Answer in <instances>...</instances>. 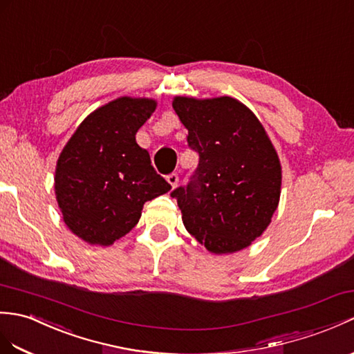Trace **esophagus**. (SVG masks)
Returning <instances> with one entry per match:
<instances>
[{
    "instance_id": "34e87169",
    "label": "esophagus",
    "mask_w": 354,
    "mask_h": 354,
    "mask_svg": "<svg viewBox=\"0 0 354 354\" xmlns=\"http://www.w3.org/2000/svg\"><path fill=\"white\" fill-rule=\"evenodd\" d=\"M166 179H167V183L171 185V188H175L179 183V176L176 174H170Z\"/></svg>"
}]
</instances>
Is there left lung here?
Segmentation results:
<instances>
[{"label":"left lung","mask_w":354,"mask_h":354,"mask_svg":"<svg viewBox=\"0 0 354 354\" xmlns=\"http://www.w3.org/2000/svg\"><path fill=\"white\" fill-rule=\"evenodd\" d=\"M171 106L199 153L190 184L171 192L185 229L211 253L249 248L281 199L282 166L264 127L231 96H176Z\"/></svg>","instance_id":"left-lung-1"}]
</instances>
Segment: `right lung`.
I'll list each match as a JSON object with an SVG mask.
<instances>
[{
  "label": "right lung",
  "instance_id": "1",
  "mask_svg": "<svg viewBox=\"0 0 354 354\" xmlns=\"http://www.w3.org/2000/svg\"><path fill=\"white\" fill-rule=\"evenodd\" d=\"M157 101L120 96L80 123L57 160L54 190L64 225L92 245H111L133 229L143 205L170 190L136 142Z\"/></svg>",
  "mask_w": 354,
  "mask_h": 354
}]
</instances>
